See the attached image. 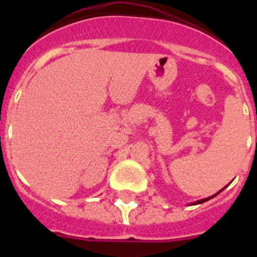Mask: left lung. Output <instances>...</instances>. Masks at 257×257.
Returning a JSON list of instances; mask_svg holds the SVG:
<instances>
[{
  "label": "left lung",
  "mask_w": 257,
  "mask_h": 257,
  "mask_svg": "<svg viewBox=\"0 0 257 257\" xmlns=\"http://www.w3.org/2000/svg\"><path fill=\"white\" fill-rule=\"evenodd\" d=\"M229 184H230V183H229ZM229 184H228V185H229ZM228 185H226V187H228ZM226 187H224V188H222V189H221V190H219V192H217V193H216V194H213V196H211V197H207V198L199 199V201H197V202H193V203H190V205H201V203H203V202L208 201V199L213 198V197H216V196H217V194H219V193H221V192H222V190L225 189V188H226Z\"/></svg>",
  "instance_id": "obj_1"
}]
</instances>
